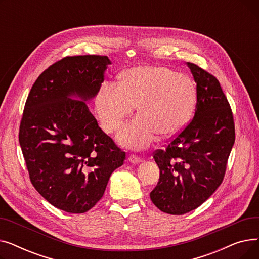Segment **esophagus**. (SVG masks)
<instances>
[{"label": "esophagus", "mask_w": 259, "mask_h": 259, "mask_svg": "<svg viewBox=\"0 0 259 259\" xmlns=\"http://www.w3.org/2000/svg\"><path fill=\"white\" fill-rule=\"evenodd\" d=\"M128 160H129L130 162H132V164H139V162L142 161V158H141L140 156H138V155H135V154H131V155L128 157Z\"/></svg>", "instance_id": "esophagus-1"}]
</instances>
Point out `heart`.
I'll use <instances>...</instances> for the list:
<instances>
[{"instance_id":"1","label":"heart","mask_w":259,"mask_h":259,"mask_svg":"<svg viewBox=\"0 0 259 259\" xmlns=\"http://www.w3.org/2000/svg\"><path fill=\"white\" fill-rule=\"evenodd\" d=\"M196 104L192 78L165 66H138L122 72L118 85L103 83L95 98L102 128L112 133L138 106L139 116L117 134L118 142L143 149L159 134L170 139L191 119Z\"/></svg>"}]
</instances>
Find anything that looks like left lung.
Returning <instances> with one entry per match:
<instances>
[{
    "mask_svg": "<svg viewBox=\"0 0 259 259\" xmlns=\"http://www.w3.org/2000/svg\"><path fill=\"white\" fill-rule=\"evenodd\" d=\"M187 65L196 83L194 117L165 150L153 152L159 181L150 198L173 215L196 209L216 191L235 142L233 113L219 79L193 63Z\"/></svg>",
    "mask_w": 259,
    "mask_h": 259,
    "instance_id": "8db88e82",
    "label": "left lung"
}]
</instances>
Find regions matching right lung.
<instances>
[{"label":"right lung","instance_id":"add662e5","mask_svg":"<svg viewBox=\"0 0 259 259\" xmlns=\"http://www.w3.org/2000/svg\"><path fill=\"white\" fill-rule=\"evenodd\" d=\"M110 64L106 56L66 57L39 74L25 104L19 142L30 182L68 213L97 205L126 158L86 103L71 99L94 98Z\"/></svg>","mask_w":259,"mask_h":259}]
</instances>
